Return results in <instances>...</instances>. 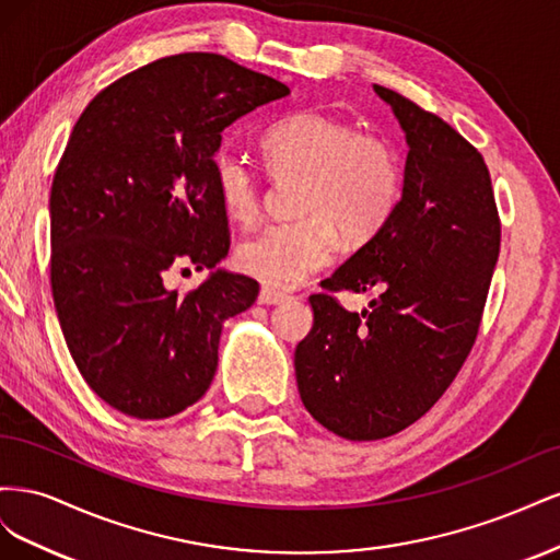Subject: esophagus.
Returning <instances> with one entry per match:
<instances>
[{
    "instance_id": "1",
    "label": "esophagus",
    "mask_w": 560,
    "mask_h": 560,
    "mask_svg": "<svg viewBox=\"0 0 560 560\" xmlns=\"http://www.w3.org/2000/svg\"><path fill=\"white\" fill-rule=\"evenodd\" d=\"M287 299V294H282V292H276V290H268V287H261V292H259V303L261 306H280V303H284Z\"/></svg>"
}]
</instances>
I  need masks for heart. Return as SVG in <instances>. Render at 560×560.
<instances>
[{
    "instance_id": "1",
    "label": "heart",
    "mask_w": 560,
    "mask_h": 560,
    "mask_svg": "<svg viewBox=\"0 0 560 560\" xmlns=\"http://www.w3.org/2000/svg\"><path fill=\"white\" fill-rule=\"evenodd\" d=\"M268 175L299 182L292 224L252 235L235 259L247 276L276 290H294L325 268L336 249L364 245L395 212L404 171L397 149L381 135H364L346 118L303 109L284 116L261 142ZM214 184L229 219L254 224L261 217L264 186L231 149L214 156Z\"/></svg>"
}]
</instances>
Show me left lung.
Returning <instances> with one entry per match:
<instances>
[{"instance_id": "1", "label": "left lung", "mask_w": 560, "mask_h": 560, "mask_svg": "<svg viewBox=\"0 0 560 560\" xmlns=\"http://www.w3.org/2000/svg\"><path fill=\"white\" fill-rule=\"evenodd\" d=\"M409 154L385 226L322 280L313 329L296 346L308 413L350 442H374L425 416L477 341L500 254V219L483 156L436 114L374 86ZM378 289L362 314L331 291Z\"/></svg>"}]
</instances>
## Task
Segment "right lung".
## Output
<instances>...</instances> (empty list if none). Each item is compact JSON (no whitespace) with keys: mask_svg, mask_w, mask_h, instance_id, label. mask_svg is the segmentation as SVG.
<instances>
[{"mask_svg":"<svg viewBox=\"0 0 560 560\" xmlns=\"http://www.w3.org/2000/svg\"><path fill=\"white\" fill-rule=\"evenodd\" d=\"M290 89L217 54L135 70L83 109L50 186V290L83 381L112 409L161 420L214 378L224 322L257 280L217 268L229 219L214 184L222 132ZM211 276L179 295L164 270Z\"/></svg>","mask_w":560,"mask_h":560,"instance_id":"right-lung-1","label":"right lung"}]
</instances>
